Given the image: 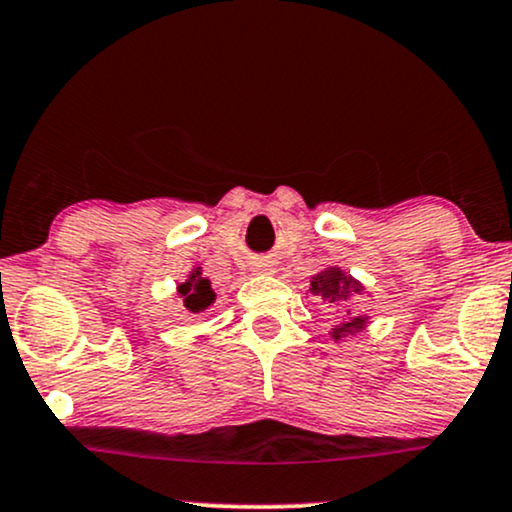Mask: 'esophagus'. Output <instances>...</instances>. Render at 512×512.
Masks as SVG:
<instances>
[{
	"mask_svg": "<svg viewBox=\"0 0 512 512\" xmlns=\"http://www.w3.org/2000/svg\"><path fill=\"white\" fill-rule=\"evenodd\" d=\"M255 269H257V271H267V274H269L271 264H264V262H260V264H255Z\"/></svg>",
	"mask_w": 512,
	"mask_h": 512,
	"instance_id": "esophagus-1",
	"label": "esophagus"
}]
</instances>
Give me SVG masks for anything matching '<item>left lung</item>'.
<instances>
[{"label": "left lung", "instance_id": "left-lung-1", "mask_svg": "<svg viewBox=\"0 0 512 512\" xmlns=\"http://www.w3.org/2000/svg\"><path fill=\"white\" fill-rule=\"evenodd\" d=\"M309 293H312L316 300H321L328 307H335L342 314V319L338 326L331 331V338L335 342L345 340L347 335H357L366 328L368 316L366 314H357L354 309H349V297L354 295H364L366 288L364 283L357 281L352 274H347L345 269L340 267H326L319 274L312 276L309 281Z\"/></svg>", "mask_w": 512, "mask_h": 512}]
</instances>
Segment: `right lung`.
I'll return each instance as SVG.
<instances>
[{
  "label": "right lung",
  "instance_id": "right-lung-1",
  "mask_svg": "<svg viewBox=\"0 0 512 512\" xmlns=\"http://www.w3.org/2000/svg\"><path fill=\"white\" fill-rule=\"evenodd\" d=\"M177 293L184 300V307L191 314H203L212 302L217 300L215 290L210 286V278L203 276V269L193 267L191 274L186 276L184 283H179Z\"/></svg>",
  "mask_w": 512,
  "mask_h": 512
}]
</instances>
